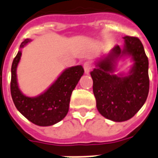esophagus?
<instances>
[{"instance_id":"obj_1","label":"esophagus","mask_w":158,"mask_h":158,"mask_svg":"<svg viewBox=\"0 0 158 158\" xmlns=\"http://www.w3.org/2000/svg\"><path fill=\"white\" fill-rule=\"evenodd\" d=\"M83 68H84V71H85V73L86 74H88L90 71L92 70V66L91 62H89V61H86L85 63L83 64Z\"/></svg>"}]
</instances>
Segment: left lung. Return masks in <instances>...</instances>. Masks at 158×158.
<instances>
[{"mask_svg":"<svg viewBox=\"0 0 158 158\" xmlns=\"http://www.w3.org/2000/svg\"><path fill=\"white\" fill-rule=\"evenodd\" d=\"M123 49L115 46L96 64L91 72L97 108L101 115L113 122H124L142 108L149 92L148 58L137 37H124ZM131 55L134 66L126 76L113 74L117 61Z\"/></svg>","mask_w":158,"mask_h":158,"instance_id":"left-lung-1","label":"left lung"}]
</instances>
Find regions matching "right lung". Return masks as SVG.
I'll list each match as a JSON object with an SVG mask.
<instances>
[{
	"instance_id": "1",
	"label": "right lung",
	"mask_w": 158,
	"mask_h": 158,
	"mask_svg": "<svg viewBox=\"0 0 158 158\" xmlns=\"http://www.w3.org/2000/svg\"><path fill=\"white\" fill-rule=\"evenodd\" d=\"M30 41V39H26L20 48H23ZM21 56V51H19L11 66L10 93L15 106L26 118L35 125L47 127L59 123L68 112L72 91L83 75V67L75 66L67 68L46 92L37 97H29L21 92L17 83L16 68Z\"/></svg>"
}]
</instances>
